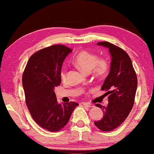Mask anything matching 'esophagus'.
<instances>
[{
  "label": "esophagus",
  "mask_w": 154,
  "mask_h": 154,
  "mask_svg": "<svg viewBox=\"0 0 154 154\" xmlns=\"http://www.w3.org/2000/svg\"><path fill=\"white\" fill-rule=\"evenodd\" d=\"M83 105L85 106H86V107H88V108H92V107H94V104L86 103V102H83Z\"/></svg>",
  "instance_id": "esophagus-1"
}]
</instances>
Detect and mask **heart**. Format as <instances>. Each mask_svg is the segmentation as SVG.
<instances>
[{
    "label": "heart",
    "instance_id": "heart-1",
    "mask_svg": "<svg viewBox=\"0 0 154 154\" xmlns=\"http://www.w3.org/2000/svg\"><path fill=\"white\" fill-rule=\"evenodd\" d=\"M75 63L83 71L89 72L92 70L96 76L101 77L109 71V64L105 58H98L97 55L82 51L75 56ZM67 75V70L65 66H63L60 71V77L62 80H65Z\"/></svg>",
    "mask_w": 154,
    "mask_h": 154
}]
</instances>
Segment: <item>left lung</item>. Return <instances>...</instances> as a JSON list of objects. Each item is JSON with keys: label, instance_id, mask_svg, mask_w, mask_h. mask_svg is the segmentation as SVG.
Wrapping results in <instances>:
<instances>
[{"label": "left lung", "instance_id": "8db88e82", "mask_svg": "<svg viewBox=\"0 0 154 154\" xmlns=\"http://www.w3.org/2000/svg\"><path fill=\"white\" fill-rule=\"evenodd\" d=\"M98 45L108 48L111 56V69L106 78L102 91L109 95V104L96 106L103 111V117L94 123L103 131H111L124 122L134 106L137 76L129 56L125 51L109 42H99Z\"/></svg>", "mask_w": 154, "mask_h": 154}]
</instances>
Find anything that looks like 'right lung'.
<instances>
[{
    "mask_svg": "<svg viewBox=\"0 0 154 154\" xmlns=\"http://www.w3.org/2000/svg\"><path fill=\"white\" fill-rule=\"evenodd\" d=\"M72 51L54 45L32 55L23 74L26 103L35 122L44 129L56 132L64 128L79 103H58L54 91L61 83L60 71L66 57Z\"/></svg>",
    "mask_w": 154,
    "mask_h": 154,
    "instance_id": "obj_1",
    "label": "right lung"
}]
</instances>
